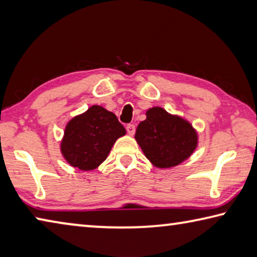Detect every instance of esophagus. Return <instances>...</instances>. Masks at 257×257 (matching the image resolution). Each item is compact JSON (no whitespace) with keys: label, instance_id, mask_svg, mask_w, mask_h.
I'll list each match as a JSON object with an SVG mask.
<instances>
[{"label":"esophagus","instance_id":"1","mask_svg":"<svg viewBox=\"0 0 257 257\" xmlns=\"http://www.w3.org/2000/svg\"><path fill=\"white\" fill-rule=\"evenodd\" d=\"M125 129H127V133L130 135V136H133V135L135 134V130H136V128H135V124H133V123L127 124Z\"/></svg>","mask_w":257,"mask_h":257}]
</instances>
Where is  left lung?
<instances>
[{
    "mask_svg": "<svg viewBox=\"0 0 257 257\" xmlns=\"http://www.w3.org/2000/svg\"><path fill=\"white\" fill-rule=\"evenodd\" d=\"M138 145L156 168L180 164L196 150L198 136L188 121L155 106L146 112L135 135Z\"/></svg>",
    "mask_w": 257,
    "mask_h": 257,
    "instance_id": "1",
    "label": "left lung"
}]
</instances>
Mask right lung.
Masks as SVG:
<instances>
[{
	"label": "right lung",
	"instance_id": "1",
	"mask_svg": "<svg viewBox=\"0 0 257 257\" xmlns=\"http://www.w3.org/2000/svg\"><path fill=\"white\" fill-rule=\"evenodd\" d=\"M125 135L114 113L93 105L66 125L61 153L71 167L89 171L105 161L113 144Z\"/></svg>",
	"mask_w": 257,
	"mask_h": 257
}]
</instances>
